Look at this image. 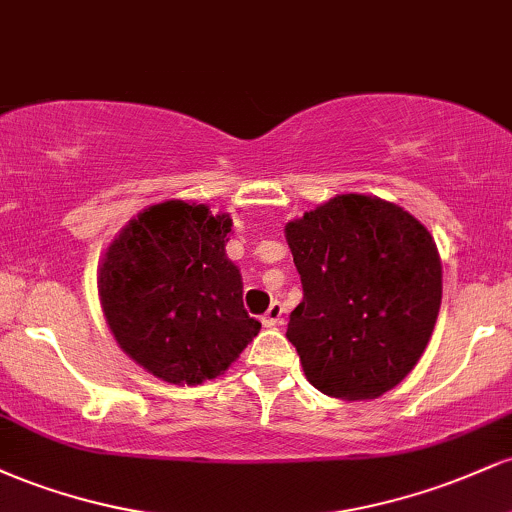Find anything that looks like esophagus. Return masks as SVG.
Wrapping results in <instances>:
<instances>
[{
	"instance_id": "34e87169",
	"label": "esophagus",
	"mask_w": 512,
	"mask_h": 512,
	"mask_svg": "<svg viewBox=\"0 0 512 512\" xmlns=\"http://www.w3.org/2000/svg\"><path fill=\"white\" fill-rule=\"evenodd\" d=\"M281 313H284V308H281L279 301H274L272 305H269L267 313L262 315V325H264V327H276V325H281Z\"/></svg>"
}]
</instances>
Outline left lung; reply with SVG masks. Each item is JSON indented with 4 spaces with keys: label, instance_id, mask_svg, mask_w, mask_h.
<instances>
[{
    "label": "left lung",
    "instance_id": "8db88e82",
    "mask_svg": "<svg viewBox=\"0 0 512 512\" xmlns=\"http://www.w3.org/2000/svg\"><path fill=\"white\" fill-rule=\"evenodd\" d=\"M303 301L286 337L305 378L337 399H375L424 354L443 298L431 233L397 204L337 195L286 223Z\"/></svg>",
    "mask_w": 512,
    "mask_h": 512
}]
</instances>
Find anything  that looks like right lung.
<instances>
[{
	"label": "right lung",
	"instance_id": "1",
	"mask_svg": "<svg viewBox=\"0 0 512 512\" xmlns=\"http://www.w3.org/2000/svg\"><path fill=\"white\" fill-rule=\"evenodd\" d=\"M231 226L228 214L170 199L137 214L105 250V322L120 349L166 383L216 378L260 332L226 257Z\"/></svg>",
	"mask_w": 512,
	"mask_h": 512
}]
</instances>
